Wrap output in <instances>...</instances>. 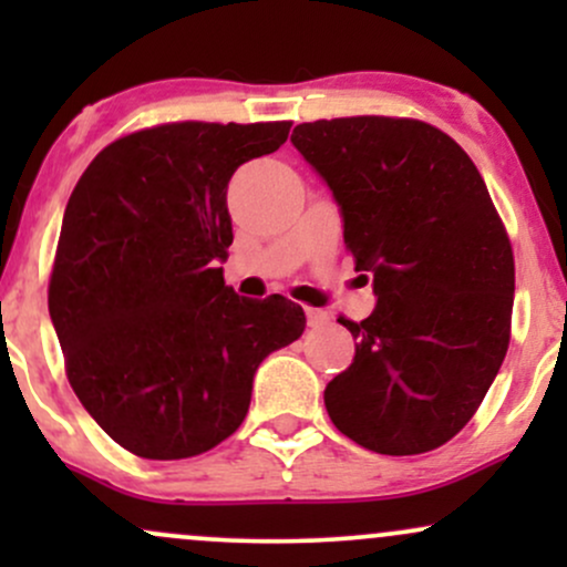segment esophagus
<instances>
[{
  "mask_svg": "<svg viewBox=\"0 0 567 567\" xmlns=\"http://www.w3.org/2000/svg\"><path fill=\"white\" fill-rule=\"evenodd\" d=\"M306 311V324L309 328H322V324L330 322V315L324 309H315V306H303Z\"/></svg>",
  "mask_w": 567,
  "mask_h": 567,
  "instance_id": "obj_1",
  "label": "esophagus"
}]
</instances>
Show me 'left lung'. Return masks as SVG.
Masks as SVG:
<instances>
[{
    "instance_id": "8db88e82",
    "label": "left lung",
    "mask_w": 567,
    "mask_h": 567,
    "mask_svg": "<svg viewBox=\"0 0 567 567\" xmlns=\"http://www.w3.org/2000/svg\"><path fill=\"white\" fill-rule=\"evenodd\" d=\"M290 141L375 292L370 317L341 320L357 343L324 386L330 421L368 451H434L470 424L509 347L514 258L483 175L415 120L303 122Z\"/></svg>"
}]
</instances>
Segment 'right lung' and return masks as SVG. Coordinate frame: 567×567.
Returning a JSON list of instances; mask_svg holds the SVG:
<instances>
[{
  "label": "right lung",
  "instance_id": "obj_1",
  "mask_svg": "<svg viewBox=\"0 0 567 567\" xmlns=\"http://www.w3.org/2000/svg\"><path fill=\"white\" fill-rule=\"evenodd\" d=\"M290 122H175L125 135L63 213L50 320L74 394L141 458H192L239 429L252 375L303 333V309L226 288V188Z\"/></svg>",
  "mask_w": 567,
  "mask_h": 567
}]
</instances>
